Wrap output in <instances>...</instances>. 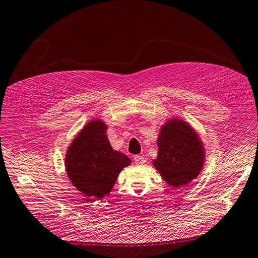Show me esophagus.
<instances>
[{
	"mask_svg": "<svg viewBox=\"0 0 258 258\" xmlns=\"http://www.w3.org/2000/svg\"><path fill=\"white\" fill-rule=\"evenodd\" d=\"M134 161H135L136 165L141 166V165H144L146 163V159L144 158L143 156H134Z\"/></svg>",
	"mask_w": 258,
	"mask_h": 258,
	"instance_id": "34e87169",
	"label": "esophagus"
}]
</instances>
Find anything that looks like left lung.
<instances>
[{
    "mask_svg": "<svg viewBox=\"0 0 258 258\" xmlns=\"http://www.w3.org/2000/svg\"><path fill=\"white\" fill-rule=\"evenodd\" d=\"M157 145L153 166L171 187H183L199 176L205 165L206 149L188 122L178 117L168 119L160 127Z\"/></svg>",
    "mask_w": 258,
    "mask_h": 258,
    "instance_id": "left-lung-1",
    "label": "left lung"
}]
</instances>
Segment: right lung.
Here are the masks:
<instances>
[{"mask_svg":"<svg viewBox=\"0 0 258 258\" xmlns=\"http://www.w3.org/2000/svg\"><path fill=\"white\" fill-rule=\"evenodd\" d=\"M107 125L91 119L75 137L64 157L69 180L81 194L102 199L107 196L131 159L114 151L106 136Z\"/></svg>","mask_w":258,"mask_h":258,"instance_id":"1","label":"right lung"}]
</instances>
